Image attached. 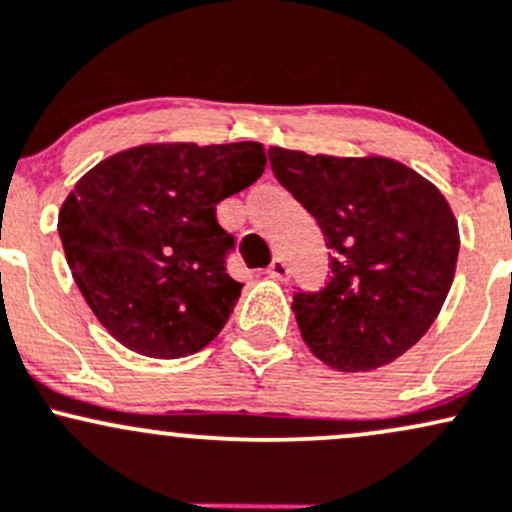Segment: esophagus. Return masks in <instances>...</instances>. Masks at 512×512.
<instances>
[{
  "label": "esophagus",
  "mask_w": 512,
  "mask_h": 512,
  "mask_svg": "<svg viewBox=\"0 0 512 512\" xmlns=\"http://www.w3.org/2000/svg\"><path fill=\"white\" fill-rule=\"evenodd\" d=\"M287 273H290V268H287L285 258H280V256L273 258L271 266H268V275H271V278H275V280H285Z\"/></svg>",
  "instance_id": "obj_1"
}]
</instances>
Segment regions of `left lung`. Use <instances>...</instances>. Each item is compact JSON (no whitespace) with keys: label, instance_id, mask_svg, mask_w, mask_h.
Masks as SVG:
<instances>
[{"label":"left lung","instance_id":"8db88e82","mask_svg":"<svg viewBox=\"0 0 512 512\" xmlns=\"http://www.w3.org/2000/svg\"><path fill=\"white\" fill-rule=\"evenodd\" d=\"M271 169L319 222L331 275L295 292L292 312L309 350L333 370L394 363L438 319L459 254L450 203L396 159L268 149Z\"/></svg>","mask_w":512,"mask_h":512}]
</instances>
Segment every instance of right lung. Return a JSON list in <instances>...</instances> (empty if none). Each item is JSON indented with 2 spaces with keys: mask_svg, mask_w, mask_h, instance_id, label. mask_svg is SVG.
<instances>
[{
  "mask_svg": "<svg viewBox=\"0 0 512 512\" xmlns=\"http://www.w3.org/2000/svg\"><path fill=\"white\" fill-rule=\"evenodd\" d=\"M261 142H154L103 159L57 215L74 283L103 329L147 358L203 350L241 295L217 203L263 174Z\"/></svg>",
  "mask_w": 512,
  "mask_h": 512,
  "instance_id": "right-lung-1",
  "label": "right lung"
}]
</instances>
